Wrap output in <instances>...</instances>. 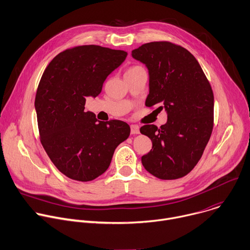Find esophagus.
Here are the masks:
<instances>
[{"label":"esophagus","instance_id":"esophagus-1","mask_svg":"<svg viewBox=\"0 0 250 250\" xmlns=\"http://www.w3.org/2000/svg\"><path fill=\"white\" fill-rule=\"evenodd\" d=\"M130 132L131 134H138L139 133V126L136 125H130Z\"/></svg>","mask_w":250,"mask_h":250}]
</instances>
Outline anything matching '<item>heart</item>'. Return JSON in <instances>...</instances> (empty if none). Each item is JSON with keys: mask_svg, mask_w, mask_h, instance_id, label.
<instances>
[{"mask_svg": "<svg viewBox=\"0 0 250 250\" xmlns=\"http://www.w3.org/2000/svg\"><path fill=\"white\" fill-rule=\"evenodd\" d=\"M139 69H143L141 66L139 65H134V66H131L130 68L127 69L126 72H131V71H136V70H139Z\"/></svg>", "mask_w": 250, "mask_h": 250, "instance_id": "1", "label": "heart"}]
</instances>
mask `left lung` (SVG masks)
<instances>
[{"instance_id": "1", "label": "left lung", "mask_w": 250, "mask_h": 250, "mask_svg": "<svg viewBox=\"0 0 250 250\" xmlns=\"http://www.w3.org/2000/svg\"><path fill=\"white\" fill-rule=\"evenodd\" d=\"M149 73L147 107L165 109L167 123L141 126L152 141L141 157L143 167L161 180L187 176L200 160L210 139L214 121V95L194 56L167 41L143 44L131 52Z\"/></svg>"}]
</instances>
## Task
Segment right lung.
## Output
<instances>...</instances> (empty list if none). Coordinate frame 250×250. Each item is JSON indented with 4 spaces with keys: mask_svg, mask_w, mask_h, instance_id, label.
Instances as JSON below:
<instances>
[{
    "mask_svg": "<svg viewBox=\"0 0 250 250\" xmlns=\"http://www.w3.org/2000/svg\"><path fill=\"white\" fill-rule=\"evenodd\" d=\"M127 53L97 45L78 46L57 55L40 79L35 110L41 143L57 169L71 180L89 182L104 174L129 125L119 120L97 121L84 112L107 76Z\"/></svg>",
    "mask_w": 250,
    "mask_h": 250,
    "instance_id": "add662e5",
    "label": "right lung"
}]
</instances>
